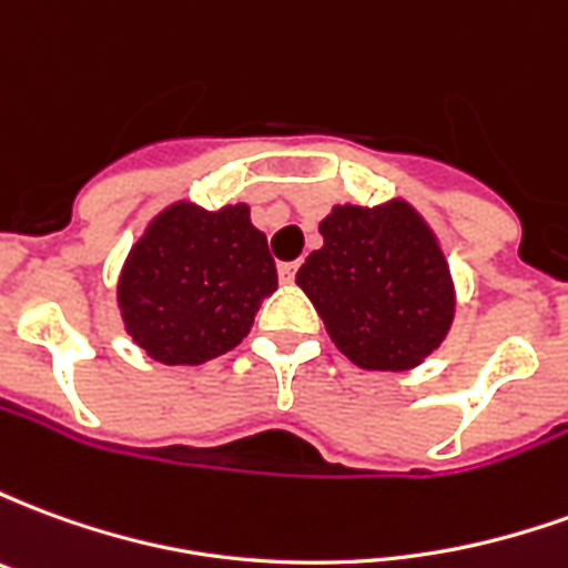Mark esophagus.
Returning <instances> with one entry per match:
<instances>
[{
  "instance_id": "34e87169",
  "label": "esophagus",
  "mask_w": 568,
  "mask_h": 568,
  "mask_svg": "<svg viewBox=\"0 0 568 568\" xmlns=\"http://www.w3.org/2000/svg\"><path fill=\"white\" fill-rule=\"evenodd\" d=\"M276 273H280V283H295V273H297V264L295 261H283L280 267H276Z\"/></svg>"
}]
</instances>
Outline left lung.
<instances>
[{"mask_svg": "<svg viewBox=\"0 0 568 568\" xmlns=\"http://www.w3.org/2000/svg\"><path fill=\"white\" fill-rule=\"evenodd\" d=\"M322 248L295 283L334 346L362 371H414L450 332L456 285L438 236L414 203H337L320 222Z\"/></svg>", "mask_w": 568, "mask_h": 568, "instance_id": "1", "label": "left lung"}]
</instances>
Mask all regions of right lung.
Listing matches in <instances>:
<instances>
[{
    "label": "right lung",
    "instance_id": "obj_1",
    "mask_svg": "<svg viewBox=\"0 0 568 568\" xmlns=\"http://www.w3.org/2000/svg\"><path fill=\"white\" fill-rule=\"evenodd\" d=\"M273 292L276 264L248 203L210 212L191 200L145 224L115 288L124 332L161 365H203L234 349Z\"/></svg>",
    "mask_w": 568,
    "mask_h": 568
}]
</instances>
